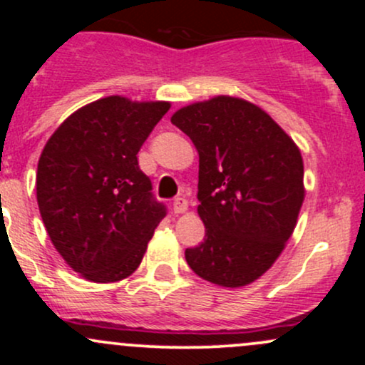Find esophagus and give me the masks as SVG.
I'll return each mask as SVG.
<instances>
[{"mask_svg": "<svg viewBox=\"0 0 365 365\" xmlns=\"http://www.w3.org/2000/svg\"><path fill=\"white\" fill-rule=\"evenodd\" d=\"M188 207V200L185 197H177V199L173 200V211L177 212V215H182V212H185Z\"/></svg>", "mask_w": 365, "mask_h": 365, "instance_id": "1", "label": "esophagus"}]
</instances>
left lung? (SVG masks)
Masks as SVG:
<instances>
[{"mask_svg":"<svg viewBox=\"0 0 365 365\" xmlns=\"http://www.w3.org/2000/svg\"><path fill=\"white\" fill-rule=\"evenodd\" d=\"M171 123L199 153L200 245L185 250L195 274L244 287L273 266L292 237L304 202L300 150L252 103L217 96L182 108Z\"/></svg>","mask_w":365,"mask_h":365,"instance_id":"obj_1","label":"left lung"}]
</instances>
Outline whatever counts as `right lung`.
<instances>
[{"label": "right lung", "mask_w": 365, "mask_h": 365, "mask_svg": "<svg viewBox=\"0 0 365 365\" xmlns=\"http://www.w3.org/2000/svg\"><path fill=\"white\" fill-rule=\"evenodd\" d=\"M170 103L110 96L81 108L39 158L37 204L54 249L83 278L111 283L139 267L166 206L137 153Z\"/></svg>", "instance_id": "1"}]
</instances>
